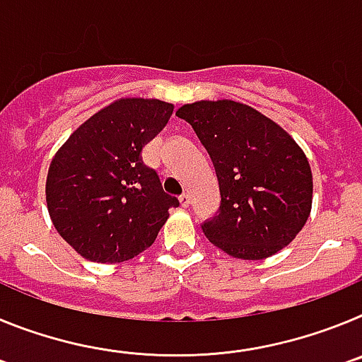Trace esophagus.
Instances as JSON below:
<instances>
[{
  "label": "esophagus",
  "mask_w": 362,
  "mask_h": 362,
  "mask_svg": "<svg viewBox=\"0 0 362 362\" xmlns=\"http://www.w3.org/2000/svg\"><path fill=\"white\" fill-rule=\"evenodd\" d=\"M179 203H181V206H183V209H188V206H190V196H188V194L179 196Z\"/></svg>",
  "instance_id": "obj_1"
}]
</instances>
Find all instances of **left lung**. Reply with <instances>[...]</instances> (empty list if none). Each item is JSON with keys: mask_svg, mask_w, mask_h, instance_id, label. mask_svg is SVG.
<instances>
[{"mask_svg": "<svg viewBox=\"0 0 362 362\" xmlns=\"http://www.w3.org/2000/svg\"><path fill=\"white\" fill-rule=\"evenodd\" d=\"M209 152L221 204L201 225L210 243L238 259H264L290 245L312 210V170L303 150L272 119L221 99L175 112Z\"/></svg>", "mask_w": 362, "mask_h": 362, "instance_id": "obj_1", "label": "left lung"}]
</instances>
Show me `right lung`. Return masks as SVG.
Returning <instances> with one entry per match:
<instances>
[{
  "label": "right lung",
  "mask_w": 362,
  "mask_h": 362,
  "mask_svg": "<svg viewBox=\"0 0 362 362\" xmlns=\"http://www.w3.org/2000/svg\"><path fill=\"white\" fill-rule=\"evenodd\" d=\"M172 110L158 99H119L85 121L54 156L47 175L50 219L85 259L121 263L141 254L168 209L179 206L141 158Z\"/></svg>",
  "instance_id": "right-lung-1"
}]
</instances>
